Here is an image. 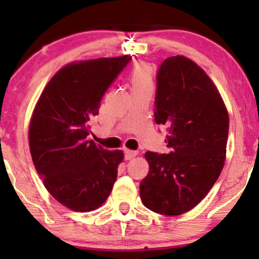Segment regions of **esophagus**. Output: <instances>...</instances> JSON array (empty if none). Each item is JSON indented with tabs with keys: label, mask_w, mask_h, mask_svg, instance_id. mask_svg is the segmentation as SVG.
I'll return each mask as SVG.
<instances>
[{
	"label": "esophagus",
	"mask_w": 259,
	"mask_h": 259,
	"mask_svg": "<svg viewBox=\"0 0 259 259\" xmlns=\"http://www.w3.org/2000/svg\"><path fill=\"white\" fill-rule=\"evenodd\" d=\"M124 154H125V159H133L134 157H136L139 154L138 151L133 150H125L124 151Z\"/></svg>",
	"instance_id": "34e87169"
}]
</instances>
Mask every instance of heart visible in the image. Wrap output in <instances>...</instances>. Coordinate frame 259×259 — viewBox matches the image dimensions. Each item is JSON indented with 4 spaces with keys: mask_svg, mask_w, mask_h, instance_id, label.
I'll list each match as a JSON object with an SVG mask.
<instances>
[{
    "mask_svg": "<svg viewBox=\"0 0 259 259\" xmlns=\"http://www.w3.org/2000/svg\"><path fill=\"white\" fill-rule=\"evenodd\" d=\"M130 79H132L133 89L152 86V72H151V68L145 63L136 64L134 67Z\"/></svg>",
    "mask_w": 259,
    "mask_h": 259,
    "instance_id": "heart-1",
    "label": "heart"
}]
</instances>
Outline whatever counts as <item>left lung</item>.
<instances>
[{"instance_id":"8db88e82","label":"left lung","mask_w":259,"mask_h":259,"mask_svg":"<svg viewBox=\"0 0 259 259\" xmlns=\"http://www.w3.org/2000/svg\"><path fill=\"white\" fill-rule=\"evenodd\" d=\"M154 120L168 126L169 153L147 151L140 197L148 209L173 217L206 197L227 158L229 114L206 72L184 56L163 62L157 74Z\"/></svg>"}]
</instances>
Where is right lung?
I'll return each instance as SVG.
<instances>
[{
    "instance_id": "right-lung-1",
    "label": "right lung",
    "mask_w": 259,
    "mask_h": 259,
    "mask_svg": "<svg viewBox=\"0 0 259 259\" xmlns=\"http://www.w3.org/2000/svg\"><path fill=\"white\" fill-rule=\"evenodd\" d=\"M130 56L78 61L64 65L38 97L29 147L47 191L74 212L102 206L117 180L123 151H108L86 136L103 95Z\"/></svg>"
}]
</instances>
